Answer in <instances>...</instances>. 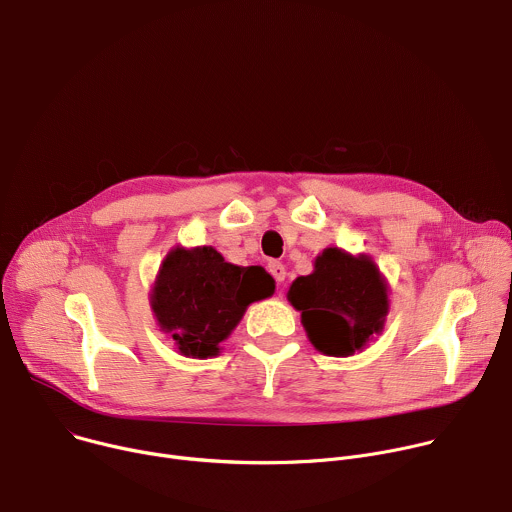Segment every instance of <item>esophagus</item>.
<instances>
[{"label":"esophagus","instance_id":"obj_1","mask_svg":"<svg viewBox=\"0 0 512 512\" xmlns=\"http://www.w3.org/2000/svg\"><path fill=\"white\" fill-rule=\"evenodd\" d=\"M267 269H269L271 277H273L277 283H281V281L285 279V265H283V263H279V261H271V263L267 265Z\"/></svg>","mask_w":512,"mask_h":512}]
</instances>
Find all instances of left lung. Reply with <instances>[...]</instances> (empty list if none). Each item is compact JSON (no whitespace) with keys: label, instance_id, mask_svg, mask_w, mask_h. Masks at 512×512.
I'll return each mask as SVG.
<instances>
[{"label":"left lung","instance_id":"left-lung-1","mask_svg":"<svg viewBox=\"0 0 512 512\" xmlns=\"http://www.w3.org/2000/svg\"><path fill=\"white\" fill-rule=\"evenodd\" d=\"M287 298L302 312L312 344L332 356H348L383 330L387 287L371 257H352L336 247L316 259L310 275L291 283Z\"/></svg>","mask_w":512,"mask_h":512}]
</instances>
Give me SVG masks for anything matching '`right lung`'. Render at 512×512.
Returning a JSON list of instances; mask_svg holds the SVG:
<instances>
[{
  "instance_id": "1",
  "label": "right lung",
  "mask_w": 512,
  "mask_h": 512,
  "mask_svg": "<svg viewBox=\"0 0 512 512\" xmlns=\"http://www.w3.org/2000/svg\"><path fill=\"white\" fill-rule=\"evenodd\" d=\"M273 289L265 269L227 263L212 247L174 249L160 269L152 308L182 354L206 358L218 352L247 306Z\"/></svg>"
}]
</instances>
